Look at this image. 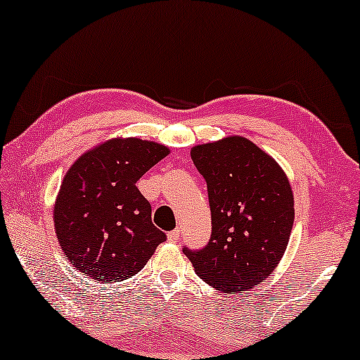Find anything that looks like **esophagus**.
<instances>
[{
    "instance_id": "esophagus-1",
    "label": "esophagus",
    "mask_w": 360,
    "mask_h": 360,
    "mask_svg": "<svg viewBox=\"0 0 360 360\" xmlns=\"http://www.w3.org/2000/svg\"><path fill=\"white\" fill-rule=\"evenodd\" d=\"M167 239H169V243H179V239H180V229L170 231V233L167 234Z\"/></svg>"
}]
</instances>
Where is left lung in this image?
<instances>
[{"label":"left lung","mask_w":360,"mask_h":360,"mask_svg":"<svg viewBox=\"0 0 360 360\" xmlns=\"http://www.w3.org/2000/svg\"><path fill=\"white\" fill-rule=\"evenodd\" d=\"M191 160L208 186L213 228L203 249L184 252L211 287L243 293L283 257L295 219L292 186L267 152L240 136L195 146Z\"/></svg>","instance_id":"1"}]
</instances>
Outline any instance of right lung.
Segmentation results:
<instances>
[{"instance_id":"right-lung-1","label":"right lung","mask_w":360,"mask_h":360,"mask_svg":"<svg viewBox=\"0 0 360 360\" xmlns=\"http://www.w3.org/2000/svg\"><path fill=\"white\" fill-rule=\"evenodd\" d=\"M169 147L116 137L78 157L63 176L53 206L58 244L73 267L101 283L141 272L167 239L137 180L169 155Z\"/></svg>"}]
</instances>
